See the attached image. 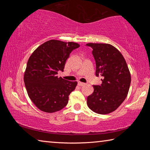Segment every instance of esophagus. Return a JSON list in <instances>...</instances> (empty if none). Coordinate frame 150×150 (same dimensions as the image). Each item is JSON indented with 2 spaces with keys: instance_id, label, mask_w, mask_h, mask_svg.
I'll return each instance as SVG.
<instances>
[{
  "instance_id": "34e87169",
  "label": "esophagus",
  "mask_w": 150,
  "mask_h": 150,
  "mask_svg": "<svg viewBox=\"0 0 150 150\" xmlns=\"http://www.w3.org/2000/svg\"><path fill=\"white\" fill-rule=\"evenodd\" d=\"M78 85L79 86H84L85 85V83L82 82H78Z\"/></svg>"
}]
</instances>
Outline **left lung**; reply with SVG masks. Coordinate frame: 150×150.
Returning a JSON list of instances; mask_svg holds the SVG:
<instances>
[{
	"mask_svg": "<svg viewBox=\"0 0 150 150\" xmlns=\"http://www.w3.org/2000/svg\"><path fill=\"white\" fill-rule=\"evenodd\" d=\"M93 48L96 62V76L103 83L93 85L94 92L87 97L91 110L100 115L110 113L125 100L131 83L128 65L121 53L108 44H87Z\"/></svg>",
	"mask_w": 150,
	"mask_h": 150,
	"instance_id": "obj_1",
	"label": "left lung"
}]
</instances>
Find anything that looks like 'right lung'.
<instances>
[{
    "label": "right lung",
    "mask_w": 150,
    "mask_h": 150,
    "mask_svg": "<svg viewBox=\"0 0 150 150\" xmlns=\"http://www.w3.org/2000/svg\"><path fill=\"white\" fill-rule=\"evenodd\" d=\"M79 46L77 43L52 40L40 45L30 57L24 83L30 98L40 110L55 112L67 105L77 82L57 75L59 71H63L70 54Z\"/></svg>",
    "instance_id": "1"
}]
</instances>
